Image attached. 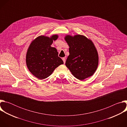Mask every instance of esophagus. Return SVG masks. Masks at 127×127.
<instances>
[{
  "mask_svg": "<svg viewBox=\"0 0 127 127\" xmlns=\"http://www.w3.org/2000/svg\"><path fill=\"white\" fill-rule=\"evenodd\" d=\"M62 60H63V62H64V63L65 64V62H66V59H65V58H62Z\"/></svg>",
  "mask_w": 127,
  "mask_h": 127,
  "instance_id": "1",
  "label": "esophagus"
}]
</instances>
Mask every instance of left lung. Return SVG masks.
Masks as SVG:
<instances>
[{
    "label": "left lung",
    "mask_w": 127,
    "mask_h": 127,
    "mask_svg": "<svg viewBox=\"0 0 127 127\" xmlns=\"http://www.w3.org/2000/svg\"><path fill=\"white\" fill-rule=\"evenodd\" d=\"M64 39L69 47L65 65L72 75L80 80L93 75L98 67V55L93 41L81 34H68Z\"/></svg>",
    "instance_id": "obj_1"
}]
</instances>
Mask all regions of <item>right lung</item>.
<instances>
[{"label": "right lung", "mask_w": 127, "mask_h": 127, "mask_svg": "<svg viewBox=\"0 0 127 127\" xmlns=\"http://www.w3.org/2000/svg\"><path fill=\"white\" fill-rule=\"evenodd\" d=\"M58 35L55 34L50 37L41 35L32 41L26 54V64L31 73L39 79L50 76L54 70L64 64L58 57L57 49L52 47L53 41Z\"/></svg>", "instance_id": "1"}]
</instances>
